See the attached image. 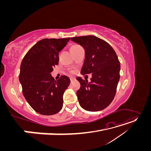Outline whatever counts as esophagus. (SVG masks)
<instances>
[{
  "instance_id": "esophagus-1",
  "label": "esophagus",
  "mask_w": 151,
  "mask_h": 151,
  "mask_svg": "<svg viewBox=\"0 0 151 151\" xmlns=\"http://www.w3.org/2000/svg\"><path fill=\"white\" fill-rule=\"evenodd\" d=\"M70 79L71 82H72V81H74L76 80L75 77H70Z\"/></svg>"
}]
</instances>
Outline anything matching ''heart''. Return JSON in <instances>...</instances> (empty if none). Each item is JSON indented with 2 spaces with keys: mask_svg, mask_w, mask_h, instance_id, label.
<instances>
[{
  "mask_svg": "<svg viewBox=\"0 0 151 151\" xmlns=\"http://www.w3.org/2000/svg\"><path fill=\"white\" fill-rule=\"evenodd\" d=\"M81 48V47L78 46V45H74V46L70 47V52L73 51V50H76L77 48Z\"/></svg>",
  "mask_w": 151,
  "mask_h": 151,
  "instance_id": "b5f03b06",
  "label": "heart"
}]
</instances>
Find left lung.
Returning <instances> with one entry per match:
<instances>
[{
	"mask_svg": "<svg viewBox=\"0 0 151 151\" xmlns=\"http://www.w3.org/2000/svg\"><path fill=\"white\" fill-rule=\"evenodd\" d=\"M85 50L81 73L92 74L90 83L80 77L77 91L81 106L87 111H98L108 106L115 97L120 79V63L115 50L104 40L89 35L70 38Z\"/></svg>",
	"mask_w": 151,
	"mask_h": 151,
	"instance_id": "8db88e82",
	"label": "left lung"
}]
</instances>
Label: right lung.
I'll list each match as a JSON object with an SVG mask.
<instances>
[{
  "label": "right lung",
  "instance_id": "add662e5",
  "mask_svg": "<svg viewBox=\"0 0 151 151\" xmlns=\"http://www.w3.org/2000/svg\"><path fill=\"white\" fill-rule=\"evenodd\" d=\"M70 38H45L27 52L20 67L19 82L26 100L35 111L52 115L61 110L63 94L70 80L66 76L55 80L51 73L58 65L59 52Z\"/></svg>",
  "mask_w": 151,
  "mask_h": 151
}]
</instances>
